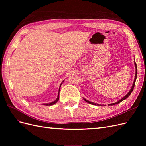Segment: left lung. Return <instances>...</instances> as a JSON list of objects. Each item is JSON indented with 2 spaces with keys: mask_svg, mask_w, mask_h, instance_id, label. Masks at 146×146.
Masks as SVG:
<instances>
[{
  "mask_svg": "<svg viewBox=\"0 0 146 146\" xmlns=\"http://www.w3.org/2000/svg\"><path fill=\"white\" fill-rule=\"evenodd\" d=\"M134 63H135V68H136V72H135V80H134V82H133V85L131 86V89H130V90L129 91V92H128V93L124 96V97H123V98L121 99H120L119 100H118L117 102H115V103H113V104H108V105H116V104H119L120 102H121L122 101H123V100H125V99H126L128 97H129L130 94H131V92L133 91V88H134V86H135V82H136V78H137V66H136V63H135V61H134ZM83 99H84V100L85 101H86V102H88V103H89V104H92V105H100V104H96V103H94V102H91V101H89V100H86V99H85V98H83Z\"/></svg>",
  "mask_w": 146,
  "mask_h": 146,
  "instance_id": "left-lung-1",
  "label": "left lung"
}]
</instances>
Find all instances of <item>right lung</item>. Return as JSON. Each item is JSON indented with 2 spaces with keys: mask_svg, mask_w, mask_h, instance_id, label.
<instances>
[{
  "mask_svg": "<svg viewBox=\"0 0 146 146\" xmlns=\"http://www.w3.org/2000/svg\"><path fill=\"white\" fill-rule=\"evenodd\" d=\"M64 82V80L63 81V82ZM62 83H61V85H60V88H59V91H58V96H57V98H56V99L55 100H54V101H53V102H50V103H48V104H43L42 105H54V104H56L57 102L58 101V100H59V94H60V87H61V85H62Z\"/></svg>",
  "mask_w": 146,
  "mask_h": 146,
  "instance_id": "right-lung-1",
  "label": "right lung"
}]
</instances>
